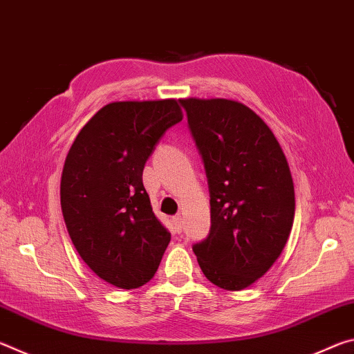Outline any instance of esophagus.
Masks as SVG:
<instances>
[{"label": "esophagus", "instance_id": "obj_1", "mask_svg": "<svg viewBox=\"0 0 354 354\" xmlns=\"http://www.w3.org/2000/svg\"><path fill=\"white\" fill-rule=\"evenodd\" d=\"M181 215H175V217L171 218V223H173V227H175V232H181L183 230V221H181Z\"/></svg>", "mask_w": 354, "mask_h": 354}]
</instances>
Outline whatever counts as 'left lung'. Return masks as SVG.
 <instances>
[{
	"label": "left lung",
	"instance_id": "obj_1",
	"mask_svg": "<svg viewBox=\"0 0 354 354\" xmlns=\"http://www.w3.org/2000/svg\"><path fill=\"white\" fill-rule=\"evenodd\" d=\"M179 101L211 195V231L194 253L212 284L242 290L270 270L289 239L295 215L289 164L248 106L225 98Z\"/></svg>",
	"mask_w": 354,
	"mask_h": 354
}]
</instances>
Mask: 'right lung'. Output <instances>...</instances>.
<instances>
[{
    "mask_svg": "<svg viewBox=\"0 0 354 354\" xmlns=\"http://www.w3.org/2000/svg\"><path fill=\"white\" fill-rule=\"evenodd\" d=\"M181 120L175 98L109 103L84 124L65 159L61 207L71 242L98 278L120 289L147 284L170 243L142 173Z\"/></svg>",
    "mask_w": 354,
    "mask_h": 354,
    "instance_id": "obj_1",
    "label": "right lung"
}]
</instances>
